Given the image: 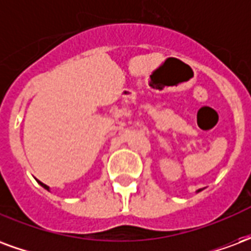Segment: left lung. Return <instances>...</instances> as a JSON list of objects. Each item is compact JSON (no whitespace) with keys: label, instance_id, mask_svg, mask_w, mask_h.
Wrapping results in <instances>:
<instances>
[{"label":"left lung","instance_id":"1","mask_svg":"<svg viewBox=\"0 0 251 251\" xmlns=\"http://www.w3.org/2000/svg\"><path fill=\"white\" fill-rule=\"evenodd\" d=\"M199 191H200V189H199Z\"/></svg>","mask_w":251,"mask_h":251}]
</instances>
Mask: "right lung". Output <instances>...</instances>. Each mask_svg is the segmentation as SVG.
<instances>
[{"instance_id": "1", "label": "right lung", "mask_w": 251, "mask_h": 251, "mask_svg": "<svg viewBox=\"0 0 251 251\" xmlns=\"http://www.w3.org/2000/svg\"><path fill=\"white\" fill-rule=\"evenodd\" d=\"M39 184L41 185V187H44V188L46 189H50V187H48V185H46V184H43V183H41V181H39Z\"/></svg>"}]
</instances>
